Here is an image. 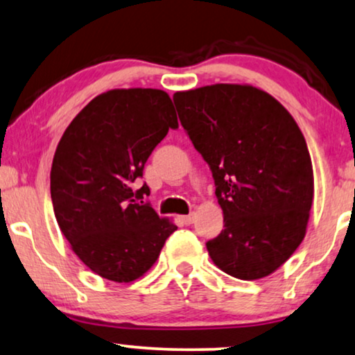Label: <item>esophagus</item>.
Returning a JSON list of instances; mask_svg holds the SVG:
<instances>
[{
	"label": "esophagus",
	"mask_w": 355,
	"mask_h": 355,
	"mask_svg": "<svg viewBox=\"0 0 355 355\" xmlns=\"http://www.w3.org/2000/svg\"><path fill=\"white\" fill-rule=\"evenodd\" d=\"M180 219H182V222H183V224H185V225H190V224H193V220H195V214L182 216Z\"/></svg>",
	"instance_id": "esophagus-1"
}]
</instances>
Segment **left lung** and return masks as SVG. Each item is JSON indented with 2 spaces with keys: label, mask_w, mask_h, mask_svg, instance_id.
<instances>
[{
  "label": "left lung",
  "mask_w": 355,
  "mask_h": 355,
  "mask_svg": "<svg viewBox=\"0 0 355 355\" xmlns=\"http://www.w3.org/2000/svg\"><path fill=\"white\" fill-rule=\"evenodd\" d=\"M183 130L209 165L224 230L206 242L217 268L243 281L269 276L305 237L313 168L305 138L268 92L214 84L175 92Z\"/></svg>",
  "instance_id": "1"
}]
</instances>
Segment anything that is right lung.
<instances>
[{
	"instance_id": "add662e5",
	"label": "right lung",
	"mask_w": 355,
	"mask_h": 355,
	"mask_svg": "<svg viewBox=\"0 0 355 355\" xmlns=\"http://www.w3.org/2000/svg\"><path fill=\"white\" fill-rule=\"evenodd\" d=\"M168 128H178L168 94L113 89L87 103L61 136L50 172L55 217L73 252L108 281L149 271L177 230L133 190Z\"/></svg>"
}]
</instances>
